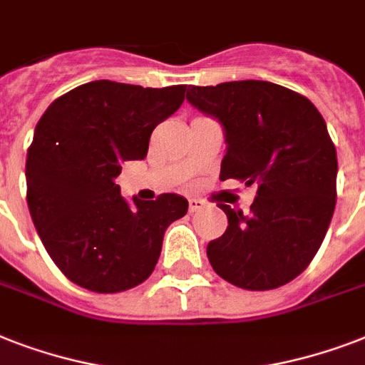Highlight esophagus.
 Listing matches in <instances>:
<instances>
[{"instance_id":"esophagus-1","label":"esophagus","mask_w":365,"mask_h":365,"mask_svg":"<svg viewBox=\"0 0 365 365\" xmlns=\"http://www.w3.org/2000/svg\"><path fill=\"white\" fill-rule=\"evenodd\" d=\"M200 208H205V202L200 199H189V212H199Z\"/></svg>"}]
</instances>
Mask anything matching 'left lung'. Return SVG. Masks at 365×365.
Here are the masks:
<instances>
[{"mask_svg": "<svg viewBox=\"0 0 365 365\" xmlns=\"http://www.w3.org/2000/svg\"><path fill=\"white\" fill-rule=\"evenodd\" d=\"M189 104L225 128L220 180L257 183L250 214L222 205L227 229L208 242L214 271L244 289H272L305 271L334 216L337 153L311 100L269 81L189 87Z\"/></svg>", "mask_w": 365, "mask_h": 365, "instance_id": "8db88e82", "label": "left lung"}]
</instances>
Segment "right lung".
<instances>
[{"instance_id": "right-lung-1", "label": "right lung", "mask_w": 365, "mask_h": 365, "mask_svg": "<svg viewBox=\"0 0 365 365\" xmlns=\"http://www.w3.org/2000/svg\"><path fill=\"white\" fill-rule=\"evenodd\" d=\"M187 85L143 88L91 81L43 113L26 157V199L54 265L96 294L142 284L159 261L163 237L187 200L163 193L128 202L115 178L125 160L148 155L149 136L182 106Z\"/></svg>"}]
</instances>
